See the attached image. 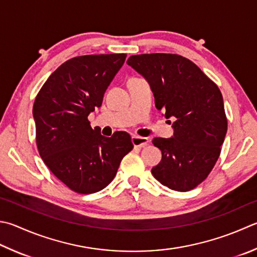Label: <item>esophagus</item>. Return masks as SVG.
<instances>
[{
  "label": "esophagus",
  "instance_id": "esophagus-1",
  "mask_svg": "<svg viewBox=\"0 0 257 257\" xmlns=\"http://www.w3.org/2000/svg\"><path fill=\"white\" fill-rule=\"evenodd\" d=\"M132 143L134 147H137V148H144V147H147V144L149 143V139L138 137V135H133Z\"/></svg>",
  "mask_w": 257,
  "mask_h": 257
}]
</instances>
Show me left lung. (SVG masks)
<instances>
[{"mask_svg": "<svg viewBox=\"0 0 257 257\" xmlns=\"http://www.w3.org/2000/svg\"><path fill=\"white\" fill-rule=\"evenodd\" d=\"M126 62L148 81L164 117L176 119L171 138L152 141L162 152L153 177L172 190H191L212 170L226 137L219 88L199 67L178 55H137Z\"/></svg>", "mask_w": 257, "mask_h": 257, "instance_id": "left-lung-1", "label": "left lung"}]
</instances>
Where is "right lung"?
<instances>
[{"label":"right lung","instance_id":"add662e5","mask_svg":"<svg viewBox=\"0 0 257 257\" xmlns=\"http://www.w3.org/2000/svg\"><path fill=\"white\" fill-rule=\"evenodd\" d=\"M125 58V53L72 58L52 72L33 104L40 157L76 192L93 193L108 186L122 159L133 149L126 132L106 138L87 119L101 106Z\"/></svg>","mask_w":257,"mask_h":257}]
</instances>
